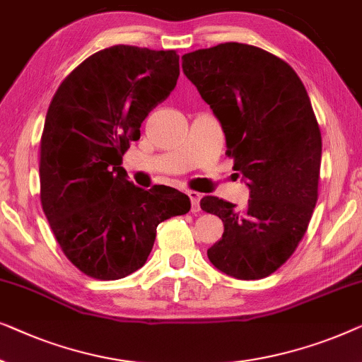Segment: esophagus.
Masks as SVG:
<instances>
[{
	"instance_id": "34e87169",
	"label": "esophagus",
	"mask_w": 362,
	"mask_h": 362,
	"mask_svg": "<svg viewBox=\"0 0 362 362\" xmlns=\"http://www.w3.org/2000/svg\"><path fill=\"white\" fill-rule=\"evenodd\" d=\"M188 197H190L192 200V213H198L200 211V198L202 195L198 192H188Z\"/></svg>"
}]
</instances>
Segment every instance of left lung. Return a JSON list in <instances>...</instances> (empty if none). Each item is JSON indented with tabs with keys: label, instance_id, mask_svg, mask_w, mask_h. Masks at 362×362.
Instances as JSON below:
<instances>
[{
	"label": "left lung",
	"instance_id": "left-lung-1",
	"mask_svg": "<svg viewBox=\"0 0 362 362\" xmlns=\"http://www.w3.org/2000/svg\"><path fill=\"white\" fill-rule=\"evenodd\" d=\"M182 70L220 121L249 188L244 208L202 198L225 225L208 259L241 281L271 276L298 246L318 198L322 132L307 90L282 59L239 42L182 55Z\"/></svg>",
	"mask_w": 362,
	"mask_h": 362
}]
</instances>
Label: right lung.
Wrapping results in <instances>:
<instances>
[{"label":"right lung","mask_w":362,"mask_h":362,"mask_svg":"<svg viewBox=\"0 0 362 362\" xmlns=\"http://www.w3.org/2000/svg\"><path fill=\"white\" fill-rule=\"evenodd\" d=\"M175 50L113 45L55 91L40 139V203L69 261L116 281L144 266L159 223L190 211L172 187H136L121 167L141 123L175 88Z\"/></svg>","instance_id":"obj_1"}]
</instances>
